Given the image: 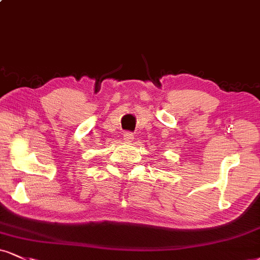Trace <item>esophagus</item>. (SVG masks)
<instances>
[{"instance_id":"34e87169","label":"esophagus","mask_w":260,"mask_h":260,"mask_svg":"<svg viewBox=\"0 0 260 260\" xmlns=\"http://www.w3.org/2000/svg\"><path fill=\"white\" fill-rule=\"evenodd\" d=\"M123 139H124V142H127V143L132 142V140L134 139L133 133H131V132H124V134H123Z\"/></svg>"}]
</instances>
